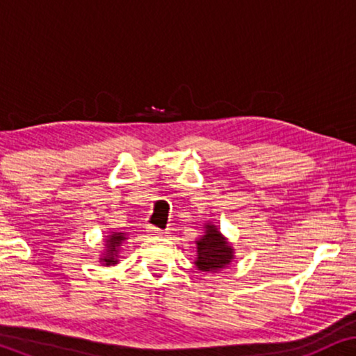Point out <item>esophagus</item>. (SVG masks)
Returning a JSON list of instances; mask_svg holds the SVG:
<instances>
[{
    "mask_svg": "<svg viewBox=\"0 0 356 356\" xmlns=\"http://www.w3.org/2000/svg\"><path fill=\"white\" fill-rule=\"evenodd\" d=\"M147 232H149V235H152V236L163 235V230H159V228H155V227H147Z\"/></svg>",
    "mask_w": 356,
    "mask_h": 356,
    "instance_id": "34e87169",
    "label": "esophagus"
}]
</instances>
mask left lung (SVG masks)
Here are the masks:
<instances>
[{"label":"left lung","instance_id":"8db88e82","mask_svg":"<svg viewBox=\"0 0 356 356\" xmlns=\"http://www.w3.org/2000/svg\"><path fill=\"white\" fill-rule=\"evenodd\" d=\"M204 235L196 240V259L194 266L206 274L227 269L235 261V250L227 236L222 235L216 223H204Z\"/></svg>","mask_w":356,"mask_h":356}]
</instances>
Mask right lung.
Listing matches in <instances>:
<instances>
[{
    "label": "right lung",
    "instance_id": "add662e5",
    "mask_svg": "<svg viewBox=\"0 0 356 356\" xmlns=\"http://www.w3.org/2000/svg\"><path fill=\"white\" fill-rule=\"evenodd\" d=\"M128 240V233L111 230L108 235L104 238V248L102 254L99 257V262L102 266H116L120 262V250Z\"/></svg>",
    "mask_w": 356,
    "mask_h": 356
}]
</instances>
